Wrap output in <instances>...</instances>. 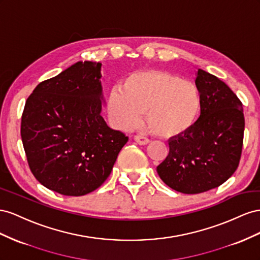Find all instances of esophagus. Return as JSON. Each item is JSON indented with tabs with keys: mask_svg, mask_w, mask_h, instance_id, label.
<instances>
[{
	"mask_svg": "<svg viewBox=\"0 0 260 260\" xmlns=\"http://www.w3.org/2000/svg\"><path fill=\"white\" fill-rule=\"evenodd\" d=\"M134 140L139 145H147V144H149V142H150V140L148 139L147 137L142 136V135H135Z\"/></svg>",
	"mask_w": 260,
	"mask_h": 260,
	"instance_id": "34e87169",
	"label": "esophagus"
}]
</instances>
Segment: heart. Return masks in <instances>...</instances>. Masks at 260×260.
Instances as JSON below:
<instances>
[{
	"label": "heart",
	"instance_id": "1",
	"mask_svg": "<svg viewBox=\"0 0 260 260\" xmlns=\"http://www.w3.org/2000/svg\"><path fill=\"white\" fill-rule=\"evenodd\" d=\"M200 110L198 88L189 80L163 71H139L131 74L121 88L111 89L108 113L117 128L128 129L146 123L153 135L173 138L194 125Z\"/></svg>",
	"mask_w": 260,
	"mask_h": 260
}]
</instances>
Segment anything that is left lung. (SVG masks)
<instances>
[{"mask_svg": "<svg viewBox=\"0 0 260 260\" xmlns=\"http://www.w3.org/2000/svg\"><path fill=\"white\" fill-rule=\"evenodd\" d=\"M200 116L184 134L169 142L157 167L160 179L183 194H199L223 184L239 167L245 120L243 105L226 84L198 70Z\"/></svg>", "mask_w": 260, "mask_h": 260, "instance_id": "obj_1", "label": "left lung"}]
</instances>
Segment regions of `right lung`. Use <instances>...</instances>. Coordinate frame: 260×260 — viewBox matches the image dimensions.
Returning <instances> with one entry per match:
<instances>
[{
  "instance_id": "1",
  "label": "right lung",
  "mask_w": 260,
  "mask_h": 260,
  "mask_svg": "<svg viewBox=\"0 0 260 260\" xmlns=\"http://www.w3.org/2000/svg\"><path fill=\"white\" fill-rule=\"evenodd\" d=\"M101 63L78 62L42 81L21 115V142L30 171L44 187L83 196L108 179L128 137L100 115Z\"/></svg>"
}]
</instances>
